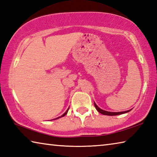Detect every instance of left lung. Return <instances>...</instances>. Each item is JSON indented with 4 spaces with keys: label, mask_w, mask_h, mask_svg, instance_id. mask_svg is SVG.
Here are the masks:
<instances>
[{
    "label": "left lung",
    "mask_w": 157,
    "mask_h": 157,
    "mask_svg": "<svg viewBox=\"0 0 157 157\" xmlns=\"http://www.w3.org/2000/svg\"><path fill=\"white\" fill-rule=\"evenodd\" d=\"M94 106L96 108L97 111H98V112H100V113L103 114V115H107V116H116V115H120V114H123V113H127L129 112V111H130L131 110H127V111H121V112H110V111H105V110H102L100 108H99L97 106V105L95 104V103L94 102Z\"/></svg>",
    "instance_id": "left-lung-1"
}]
</instances>
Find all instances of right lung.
<instances>
[{
	"label": "right lung",
	"instance_id": "1",
	"mask_svg": "<svg viewBox=\"0 0 157 157\" xmlns=\"http://www.w3.org/2000/svg\"><path fill=\"white\" fill-rule=\"evenodd\" d=\"M68 109H67V110H66V112H65L64 113H63V115H62V116H60V117H58V118H57L56 119H57V118H61V117H63V116H64L65 115H66V113H67V112H68Z\"/></svg>",
	"mask_w": 157,
	"mask_h": 157
}]
</instances>
